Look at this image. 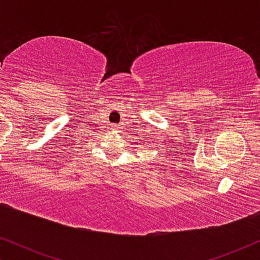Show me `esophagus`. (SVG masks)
I'll return each mask as SVG.
<instances>
[{
	"mask_svg": "<svg viewBox=\"0 0 260 260\" xmlns=\"http://www.w3.org/2000/svg\"><path fill=\"white\" fill-rule=\"evenodd\" d=\"M112 128H113V129H116V128H117V126H112Z\"/></svg>",
	"mask_w": 260,
	"mask_h": 260,
	"instance_id": "34e87169",
	"label": "esophagus"
}]
</instances>
